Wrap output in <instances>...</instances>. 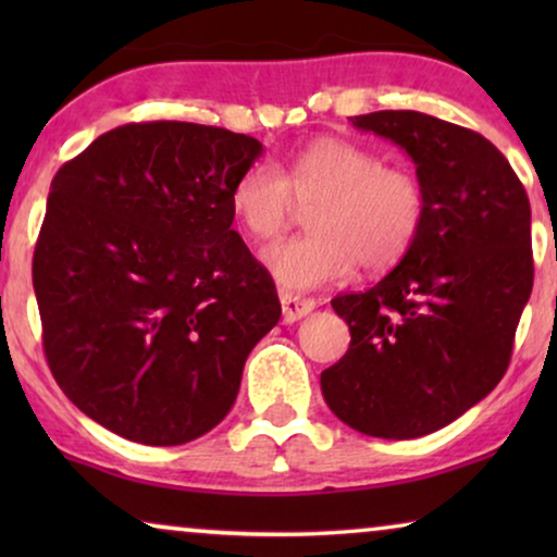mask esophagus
I'll return each mask as SVG.
<instances>
[{"label": "esophagus", "instance_id": "1", "mask_svg": "<svg viewBox=\"0 0 557 557\" xmlns=\"http://www.w3.org/2000/svg\"><path fill=\"white\" fill-rule=\"evenodd\" d=\"M278 299H281V309H284V322L292 324L296 319L307 317L311 309H314V299H304L299 294H292V292H278Z\"/></svg>", "mask_w": 557, "mask_h": 557}]
</instances>
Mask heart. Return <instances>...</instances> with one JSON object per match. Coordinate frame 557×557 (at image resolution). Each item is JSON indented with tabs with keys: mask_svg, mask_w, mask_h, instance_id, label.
I'll return each instance as SVG.
<instances>
[{
	"mask_svg": "<svg viewBox=\"0 0 557 557\" xmlns=\"http://www.w3.org/2000/svg\"><path fill=\"white\" fill-rule=\"evenodd\" d=\"M309 205L311 233L263 250L281 286L307 292L345 278L357 263L387 271L410 253L425 223V189L413 170L383 164L362 144L322 136L281 166L256 162L233 182L231 210L250 238L271 240Z\"/></svg>",
	"mask_w": 557,
	"mask_h": 557,
	"instance_id": "obj_1",
	"label": "heart"
}]
</instances>
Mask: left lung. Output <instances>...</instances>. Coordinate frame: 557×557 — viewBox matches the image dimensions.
Listing matches in <instances>:
<instances>
[{"instance_id": "left-lung-1", "label": "left lung", "mask_w": 557, "mask_h": 557, "mask_svg": "<svg viewBox=\"0 0 557 557\" xmlns=\"http://www.w3.org/2000/svg\"><path fill=\"white\" fill-rule=\"evenodd\" d=\"M349 121L408 151L425 223L383 281L332 299L352 339L322 372V393L349 429L418 438L467 413L507 372L535 276L530 200L505 154L471 128L418 111Z\"/></svg>"}]
</instances>
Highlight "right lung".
<instances>
[{
    "label": "right lung",
    "instance_id": "right-lung-1",
    "mask_svg": "<svg viewBox=\"0 0 557 557\" xmlns=\"http://www.w3.org/2000/svg\"><path fill=\"white\" fill-rule=\"evenodd\" d=\"M261 141L187 121L111 128L60 166L33 256L42 347L88 418L147 446L200 438L276 326L271 273L233 231Z\"/></svg>",
    "mask_w": 557,
    "mask_h": 557
}]
</instances>
